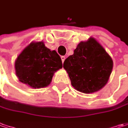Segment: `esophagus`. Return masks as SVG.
<instances>
[{"instance_id": "1", "label": "esophagus", "mask_w": 128, "mask_h": 128, "mask_svg": "<svg viewBox=\"0 0 128 128\" xmlns=\"http://www.w3.org/2000/svg\"><path fill=\"white\" fill-rule=\"evenodd\" d=\"M61 59H62V63H64V60H65V56H61Z\"/></svg>"}]
</instances>
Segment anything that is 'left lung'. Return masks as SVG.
Listing matches in <instances>:
<instances>
[{"instance_id":"8db88e82","label":"left lung","mask_w":128,"mask_h":128,"mask_svg":"<svg viewBox=\"0 0 128 128\" xmlns=\"http://www.w3.org/2000/svg\"><path fill=\"white\" fill-rule=\"evenodd\" d=\"M112 60L94 38L81 42L64 62L72 86L84 94L100 90L108 82Z\"/></svg>"}]
</instances>
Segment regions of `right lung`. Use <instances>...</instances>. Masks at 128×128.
Segmentation results:
<instances>
[{
  "mask_svg": "<svg viewBox=\"0 0 128 128\" xmlns=\"http://www.w3.org/2000/svg\"><path fill=\"white\" fill-rule=\"evenodd\" d=\"M15 68L19 81L32 88L47 86L54 72L62 68L60 55L43 42H32L18 56Z\"/></svg>",
  "mask_w": 128,
  "mask_h": 128,
  "instance_id": "right-lung-1",
  "label": "right lung"
}]
</instances>
